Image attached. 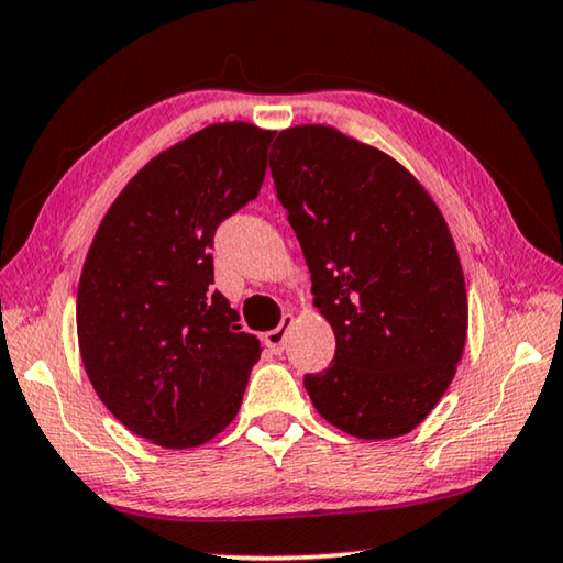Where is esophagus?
Here are the masks:
<instances>
[{
	"label": "esophagus",
	"instance_id": "esophagus-1",
	"mask_svg": "<svg viewBox=\"0 0 563 563\" xmlns=\"http://www.w3.org/2000/svg\"><path fill=\"white\" fill-rule=\"evenodd\" d=\"M290 325H292V316H283L280 325L275 328V330H271V332H265V335H263L265 345H268L273 352H283L285 350V340H288Z\"/></svg>",
	"mask_w": 563,
	"mask_h": 563
}]
</instances>
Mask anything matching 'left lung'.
<instances>
[{"label": "left lung", "instance_id": "8db88e82", "mask_svg": "<svg viewBox=\"0 0 563 563\" xmlns=\"http://www.w3.org/2000/svg\"><path fill=\"white\" fill-rule=\"evenodd\" d=\"M271 174L335 332L330 367L305 375L312 405L360 440L407 434L446 393L466 340L440 208L395 158L330 126L280 131Z\"/></svg>", "mask_w": 563, "mask_h": 563}]
</instances>
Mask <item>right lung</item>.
<instances>
[{"label":"right lung","instance_id":"1","mask_svg":"<svg viewBox=\"0 0 563 563\" xmlns=\"http://www.w3.org/2000/svg\"><path fill=\"white\" fill-rule=\"evenodd\" d=\"M275 131L213 123L139 170L103 216L76 295L84 367L109 412L188 450L223 432L261 342L213 283V238L253 201Z\"/></svg>","mask_w":563,"mask_h":563}]
</instances>
